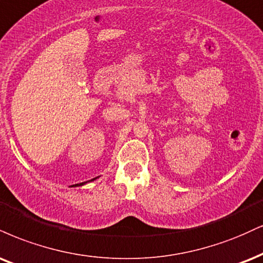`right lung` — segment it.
<instances>
[{
  "mask_svg": "<svg viewBox=\"0 0 263 263\" xmlns=\"http://www.w3.org/2000/svg\"><path fill=\"white\" fill-rule=\"evenodd\" d=\"M93 180H94V179H93Z\"/></svg>",
  "mask_w": 263,
  "mask_h": 263,
  "instance_id": "add662e5",
  "label": "right lung"
}]
</instances>
